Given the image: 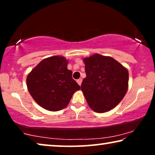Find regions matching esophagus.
Masks as SVG:
<instances>
[{
	"label": "esophagus",
	"mask_w": 155,
	"mask_h": 155,
	"mask_svg": "<svg viewBox=\"0 0 155 155\" xmlns=\"http://www.w3.org/2000/svg\"><path fill=\"white\" fill-rule=\"evenodd\" d=\"M82 79H81V78H80V79L77 80V82H78V84H79L80 86L81 85V84H82Z\"/></svg>",
	"instance_id": "1"
}]
</instances>
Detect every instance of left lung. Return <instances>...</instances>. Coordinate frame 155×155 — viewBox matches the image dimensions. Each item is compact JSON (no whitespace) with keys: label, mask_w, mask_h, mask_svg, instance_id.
Here are the masks:
<instances>
[{"label":"left lung","mask_w":155,"mask_h":155,"mask_svg":"<svg viewBox=\"0 0 155 155\" xmlns=\"http://www.w3.org/2000/svg\"><path fill=\"white\" fill-rule=\"evenodd\" d=\"M86 78L81 90L93 111H109L126 95L128 87V71L110 56L95 54L83 58Z\"/></svg>","instance_id":"8db88e82"}]
</instances>
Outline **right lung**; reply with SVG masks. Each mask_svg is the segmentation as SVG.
<instances>
[{"instance_id":"right-lung-1","label":"right lung","mask_w":155,"mask_h":155,"mask_svg":"<svg viewBox=\"0 0 155 155\" xmlns=\"http://www.w3.org/2000/svg\"><path fill=\"white\" fill-rule=\"evenodd\" d=\"M63 56H54L42 60L27 77L29 94L36 102L48 111H58L68 106L73 94L80 87L67 68Z\"/></svg>"}]
</instances>
